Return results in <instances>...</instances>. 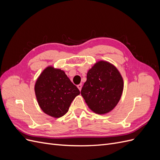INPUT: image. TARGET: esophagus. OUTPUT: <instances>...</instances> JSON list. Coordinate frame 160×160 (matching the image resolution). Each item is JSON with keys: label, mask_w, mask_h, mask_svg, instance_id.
<instances>
[{"label": "esophagus", "mask_w": 160, "mask_h": 160, "mask_svg": "<svg viewBox=\"0 0 160 160\" xmlns=\"http://www.w3.org/2000/svg\"><path fill=\"white\" fill-rule=\"evenodd\" d=\"M77 88H78L79 90L81 91V88H82V85H77Z\"/></svg>", "instance_id": "esophagus-1"}]
</instances>
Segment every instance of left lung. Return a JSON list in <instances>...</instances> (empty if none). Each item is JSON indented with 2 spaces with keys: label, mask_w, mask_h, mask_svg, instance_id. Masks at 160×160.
<instances>
[{
  "label": "left lung",
  "mask_w": 160,
  "mask_h": 160,
  "mask_svg": "<svg viewBox=\"0 0 160 160\" xmlns=\"http://www.w3.org/2000/svg\"><path fill=\"white\" fill-rule=\"evenodd\" d=\"M123 87V77L117 67L108 61L100 60L89 69L81 94L93 112L104 115L118 105Z\"/></svg>",
  "instance_id": "8db88e82"
}]
</instances>
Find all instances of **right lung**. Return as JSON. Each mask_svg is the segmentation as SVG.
Wrapping results in <instances>:
<instances>
[{
    "label": "right lung",
    "instance_id": "obj_1",
    "mask_svg": "<svg viewBox=\"0 0 160 160\" xmlns=\"http://www.w3.org/2000/svg\"><path fill=\"white\" fill-rule=\"evenodd\" d=\"M35 93L39 107L54 118L64 115L79 90L73 85L63 70L48 66L35 82Z\"/></svg>",
    "mask_w": 160,
    "mask_h": 160
}]
</instances>
